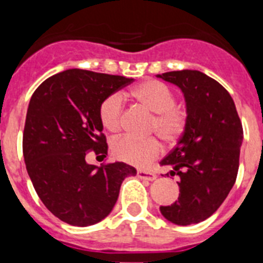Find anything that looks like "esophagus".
Listing matches in <instances>:
<instances>
[{
	"mask_svg": "<svg viewBox=\"0 0 263 263\" xmlns=\"http://www.w3.org/2000/svg\"><path fill=\"white\" fill-rule=\"evenodd\" d=\"M137 176L139 179H146V180H154V179H157V175L153 171H145V170H138Z\"/></svg>",
	"mask_w": 263,
	"mask_h": 263,
	"instance_id": "esophagus-1",
	"label": "esophagus"
}]
</instances>
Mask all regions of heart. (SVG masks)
<instances>
[{
	"mask_svg": "<svg viewBox=\"0 0 263 263\" xmlns=\"http://www.w3.org/2000/svg\"><path fill=\"white\" fill-rule=\"evenodd\" d=\"M139 104L154 113L152 130L166 143H175L187 129L188 113L185 109L175 105L176 97L166 84L157 80L143 81L130 90ZM124 113V101L120 93H111L104 100L99 109L100 121L108 132L116 133L121 129ZM111 152L117 159L137 167H146L157 159L160 145L153 137L138 138L122 136L111 143Z\"/></svg>",
	"mask_w": 263,
	"mask_h": 263,
	"instance_id": "heart-1",
	"label": "heart"
}]
</instances>
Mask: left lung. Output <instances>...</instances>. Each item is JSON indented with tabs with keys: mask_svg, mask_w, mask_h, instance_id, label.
<instances>
[{
	"mask_svg": "<svg viewBox=\"0 0 263 263\" xmlns=\"http://www.w3.org/2000/svg\"><path fill=\"white\" fill-rule=\"evenodd\" d=\"M158 78L182 89L188 125L178 145L162 159L167 176H179L178 200L160 206L176 225L201 222L227 199L236 182L242 124L229 92L200 71L166 72Z\"/></svg>",
	"mask_w": 263,
	"mask_h": 263,
	"instance_id": "obj_1",
	"label": "left lung"
}]
</instances>
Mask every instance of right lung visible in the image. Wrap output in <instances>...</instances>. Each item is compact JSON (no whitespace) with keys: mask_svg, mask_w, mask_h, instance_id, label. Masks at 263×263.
I'll return each mask as SVG.
<instances>
[{"mask_svg":"<svg viewBox=\"0 0 263 263\" xmlns=\"http://www.w3.org/2000/svg\"><path fill=\"white\" fill-rule=\"evenodd\" d=\"M133 81L125 76L67 69L32 93L23 130V158L46 208L73 227L100 222L111 212L126 176L137 170L124 162L88 164L85 155L106 157L99 109L111 93Z\"/></svg>","mask_w":263,"mask_h":263,"instance_id":"obj_1","label":"right lung"}]
</instances>
